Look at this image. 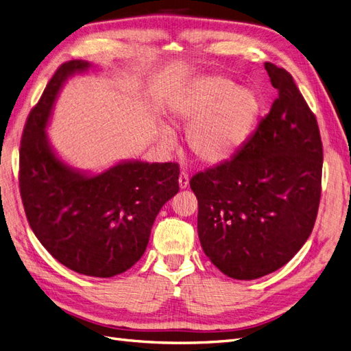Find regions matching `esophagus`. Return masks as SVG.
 <instances>
[{
  "instance_id": "34e87169",
  "label": "esophagus",
  "mask_w": 351,
  "mask_h": 351,
  "mask_svg": "<svg viewBox=\"0 0 351 351\" xmlns=\"http://www.w3.org/2000/svg\"><path fill=\"white\" fill-rule=\"evenodd\" d=\"M178 184L180 189H186L189 186V174L186 171H182L178 176Z\"/></svg>"
}]
</instances>
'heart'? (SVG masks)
I'll use <instances>...</instances> for the list:
<instances>
[{
  "mask_svg": "<svg viewBox=\"0 0 351 351\" xmlns=\"http://www.w3.org/2000/svg\"><path fill=\"white\" fill-rule=\"evenodd\" d=\"M262 112L259 95L237 88L221 76L195 80L174 105V115L187 127L190 152L205 164L224 162L249 139ZM162 141L173 145L174 137L162 130Z\"/></svg>",
  "mask_w": 351,
  "mask_h": 351,
  "instance_id": "heart-1",
  "label": "heart"
}]
</instances>
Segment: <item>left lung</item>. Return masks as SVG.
Wrapping results in <instances>:
<instances>
[{
	"mask_svg": "<svg viewBox=\"0 0 351 351\" xmlns=\"http://www.w3.org/2000/svg\"><path fill=\"white\" fill-rule=\"evenodd\" d=\"M278 90L269 114L231 159L197 173V234L228 277L256 280L280 269L313 230L324 149L315 114L291 74L265 62Z\"/></svg>",
	"mask_w": 351,
	"mask_h": 351,
	"instance_id": "left-lung-1",
	"label": "left lung"
}]
</instances>
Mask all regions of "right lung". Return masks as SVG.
Wrapping results in <instances>:
<instances>
[{
    "mask_svg": "<svg viewBox=\"0 0 351 351\" xmlns=\"http://www.w3.org/2000/svg\"><path fill=\"white\" fill-rule=\"evenodd\" d=\"M88 61L61 64L25 124L19 187L35 236L69 269L110 278L142 258L154 221L178 192L177 162H121L88 177L52 152L45 127L62 83L86 71Z\"/></svg>",
    "mask_w": 351,
    "mask_h": 351,
    "instance_id": "obj_1",
    "label": "right lung"
}]
</instances>
